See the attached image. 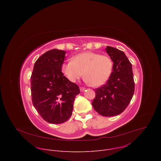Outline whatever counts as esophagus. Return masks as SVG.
<instances>
[{"label":"esophagus","instance_id":"esophagus-1","mask_svg":"<svg viewBox=\"0 0 161 161\" xmlns=\"http://www.w3.org/2000/svg\"><path fill=\"white\" fill-rule=\"evenodd\" d=\"M80 91H81V92H83V91H84L86 88H85V87H80Z\"/></svg>","mask_w":161,"mask_h":161}]
</instances>
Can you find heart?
I'll use <instances>...</instances> for the list:
<instances>
[{"mask_svg": "<svg viewBox=\"0 0 161 161\" xmlns=\"http://www.w3.org/2000/svg\"><path fill=\"white\" fill-rule=\"evenodd\" d=\"M112 69L113 62L108 56L92 52L79 53L62 65V71L69 80L75 82L85 75L86 81L94 86L104 84Z\"/></svg>", "mask_w": 161, "mask_h": 161, "instance_id": "1", "label": "heart"}]
</instances>
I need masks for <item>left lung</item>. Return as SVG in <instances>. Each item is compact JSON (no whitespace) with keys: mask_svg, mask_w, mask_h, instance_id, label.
I'll use <instances>...</instances> for the list:
<instances>
[{"mask_svg":"<svg viewBox=\"0 0 161 161\" xmlns=\"http://www.w3.org/2000/svg\"><path fill=\"white\" fill-rule=\"evenodd\" d=\"M107 53L113 62L111 75L105 85L94 90L96 97L92 104L102 116H116L130 103L134 92L132 64L124 52L107 47Z\"/></svg>","mask_w":161,"mask_h":161,"instance_id":"8db88e82","label":"left lung"}]
</instances>
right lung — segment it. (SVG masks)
Listing matches in <instances>:
<instances>
[{
  "label": "right lung",
  "instance_id": "1",
  "mask_svg": "<svg viewBox=\"0 0 161 161\" xmlns=\"http://www.w3.org/2000/svg\"><path fill=\"white\" fill-rule=\"evenodd\" d=\"M65 52L49 50L35 62L31 77L32 104L41 117L50 124L69 119L79 86L62 73Z\"/></svg>",
  "mask_w": 161,
  "mask_h": 161
}]
</instances>
